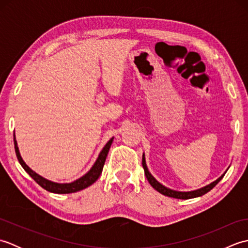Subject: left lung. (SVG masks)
Segmentation results:
<instances>
[{
    "instance_id": "1",
    "label": "left lung",
    "mask_w": 248,
    "mask_h": 248,
    "mask_svg": "<svg viewBox=\"0 0 248 248\" xmlns=\"http://www.w3.org/2000/svg\"><path fill=\"white\" fill-rule=\"evenodd\" d=\"M143 167H144V170H145V176L147 178V180L150 183V186L154 187L155 189H156L157 192L165 195V196L168 197H172V198H178V199H189V198H195V197H199V196H202L205 193H208L209 191H211V189L217 186V184L222 180V178L224 177V175L222 177H219L217 181L212 182L211 184H209V186H204L200 189H197V191H193V192H177V191H172V189L167 188L165 186H163L161 183L157 182L155 179L151 176V173L148 171V168L146 166V162H145V156L143 155Z\"/></svg>"
}]
</instances>
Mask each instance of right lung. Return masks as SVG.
<instances>
[{"label": "right lung", "mask_w": 248, "mask_h": 248, "mask_svg": "<svg viewBox=\"0 0 248 248\" xmlns=\"http://www.w3.org/2000/svg\"><path fill=\"white\" fill-rule=\"evenodd\" d=\"M113 143V139H110L108 144L104 146V148L102 149V151L100 152V155L98 156V159L94 163L93 166L92 167V170H89L85 176H83L82 178L78 179L77 181L72 182V183H66V184H60V183H54V182H51L49 180H46V179L40 177L39 175H37L35 171H33L31 170V168L25 164L23 162L22 157H21L20 154H19V149H18V146H17V141L15 140V150H16V155H17L18 157V161L24 168V170L29 173V175L34 179V180L39 184V186L46 189L48 192L51 193H56V194H69V193H76L78 191H81L83 188H86L87 186H92V184L97 180V179L100 177L103 170V165H104V162L105 159H107L108 154V150H109V147Z\"/></svg>", "instance_id": "1"}]
</instances>
